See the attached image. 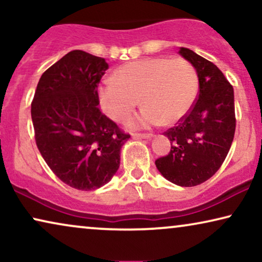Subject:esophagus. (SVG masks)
Returning <instances> with one entry per match:
<instances>
[{
	"label": "esophagus",
	"instance_id": "34e87169",
	"mask_svg": "<svg viewBox=\"0 0 262 262\" xmlns=\"http://www.w3.org/2000/svg\"><path fill=\"white\" fill-rule=\"evenodd\" d=\"M134 137L137 139H150L152 137V135L151 134H135Z\"/></svg>",
	"mask_w": 262,
	"mask_h": 262
}]
</instances>
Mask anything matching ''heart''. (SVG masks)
Wrapping results in <instances>:
<instances>
[{"label": "heart", "mask_w": 262, "mask_h": 262, "mask_svg": "<svg viewBox=\"0 0 262 262\" xmlns=\"http://www.w3.org/2000/svg\"><path fill=\"white\" fill-rule=\"evenodd\" d=\"M198 87V75L188 60L154 57L121 66L114 77L102 81L98 95L103 113L116 121L126 120L141 99L144 107L130 120V126L149 127L185 117Z\"/></svg>", "instance_id": "1"}]
</instances>
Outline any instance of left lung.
<instances>
[{"label":"left lung","mask_w":262,"mask_h":262,"mask_svg":"<svg viewBox=\"0 0 262 262\" xmlns=\"http://www.w3.org/2000/svg\"><path fill=\"white\" fill-rule=\"evenodd\" d=\"M179 53L195 68L198 98L177 126L164 132L170 151L155 164L168 181L192 187L209 180L230 150L236 127L234 88L210 60L186 48Z\"/></svg>","instance_id":"8db88e82"}]
</instances>
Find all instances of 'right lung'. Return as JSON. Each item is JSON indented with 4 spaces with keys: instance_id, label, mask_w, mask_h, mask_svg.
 Returning <instances> with one entry per match:
<instances>
[{
    "instance_id": "1",
    "label": "right lung",
    "mask_w": 262,
    "mask_h": 262,
    "mask_svg": "<svg viewBox=\"0 0 262 262\" xmlns=\"http://www.w3.org/2000/svg\"><path fill=\"white\" fill-rule=\"evenodd\" d=\"M108 69L101 57L74 50L41 75L31 105L42 159L70 187L92 191L107 184L130 138L99 110L98 87Z\"/></svg>"
}]
</instances>
